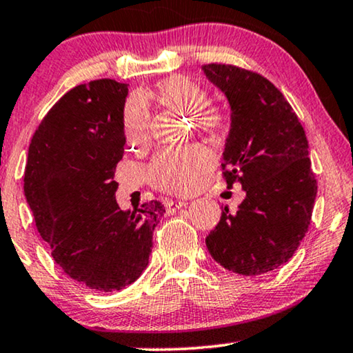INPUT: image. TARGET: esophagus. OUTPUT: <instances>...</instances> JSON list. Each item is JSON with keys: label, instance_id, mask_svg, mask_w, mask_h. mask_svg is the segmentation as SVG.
<instances>
[{"label": "esophagus", "instance_id": "esophagus-1", "mask_svg": "<svg viewBox=\"0 0 353 353\" xmlns=\"http://www.w3.org/2000/svg\"><path fill=\"white\" fill-rule=\"evenodd\" d=\"M188 201H167L165 202V207H167V212L168 214H173V212H176V209H180V207L186 205Z\"/></svg>", "mask_w": 353, "mask_h": 353}]
</instances>
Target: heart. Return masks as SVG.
<instances>
[{
  "label": "heart",
  "mask_w": 353,
  "mask_h": 353,
  "mask_svg": "<svg viewBox=\"0 0 353 353\" xmlns=\"http://www.w3.org/2000/svg\"><path fill=\"white\" fill-rule=\"evenodd\" d=\"M156 94L167 108L190 115L192 127L202 134L219 138L228 132L230 114L220 105L209 104L210 96L199 81L188 75H172L157 85ZM125 139L130 146L141 148L149 141L151 114L141 96H132L122 114ZM214 165L212 154L202 146L161 149L149 163V176L159 190L186 194L196 190L201 176Z\"/></svg>",
  "instance_id": "heart-1"
}]
</instances>
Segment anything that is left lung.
<instances>
[{
  "instance_id": "left-lung-1",
  "label": "left lung",
  "mask_w": 353,
  "mask_h": 353,
  "mask_svg": "<svg viewBox=\"0 0 353 353\" xmlns=\"http://www.w3.org/2000/svg\"><path fill=\"white\" fill-rule=\"evenodd\" d=\"M207 79L231 105L221 170L245 199L228 207L205 244L221 267L245 276L272 272L292 257L308 231L316 176L308 141L291 104L257 72L231 64H205Z\"/></svg>"
}]
</instances>
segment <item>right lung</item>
I'll return each instance as SVG.
<instances>
[{"instance_id": "add662e5", "label": "right lung", "mask_w": 353, "mask_h": 353, "mask_svg": "<svg viewBox=\"0 0 353 353\" xmlns=\"http://www.w3.org/2000/svg\"><path fill=\"white\" fill-rule=\"evenodd\" d=\"M127 83L79 85L52 105L33 133L23 192L54 262L94 291H120L149 263L152 233L165 209L159 201L133 212L115 201L123 157Z\"/></svg>"}]
</instances>
